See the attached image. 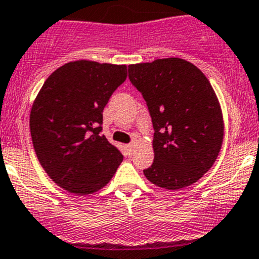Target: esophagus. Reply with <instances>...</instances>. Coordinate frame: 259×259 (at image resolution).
<instances>
[{
	"instance_id": "34e87169",
	"label": "esophagus",
	"mask_w": 259,
	"mask_h": 259,
	"mask_svg": "<svg viewBox=\"0 0 259 259\" xmlns=\"http://www.w3.org/2000/svg\"><path fill=\"white\" fill-rule=\"evenodd\" d=\"M136 146H137L136 142H132V144H128L127 146H125V149H127L128 154H134L135 149H136Z\"/></svg>"
}]
</instances>
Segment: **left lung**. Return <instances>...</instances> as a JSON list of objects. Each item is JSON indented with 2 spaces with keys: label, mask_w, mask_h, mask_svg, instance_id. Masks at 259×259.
Returning <instances> with one entry per match:
<instances>
[{
  "label": "left lung",
  "mask_w": 259,
  "mask_h": 259,
  "mask_svg": "<svg viewBox=\"0 0 259 259\" xmlns=\"http://www.w3.org/2000/svg\"><path fill=\"white\" fill-rule=\"evenodd\" d=\"M154 125V162L144 174L169 191L192 186L215 164L224 141V117L203 72L178 57L128 66Z\"/></svg>",
  "instance_id": "8db88e82"
}]
</instances>
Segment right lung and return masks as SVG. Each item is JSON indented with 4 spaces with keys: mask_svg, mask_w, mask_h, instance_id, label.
I'll list each match as a JSON object with an SVG mask.
<instances>
[{
    "mask_svg": "<svg viewBox=\"0 0 259 259\" xmlns=\"http://www.w3.org/2000/svg\"><path fill=\"white\" fill-rule=\"evenodd\" d=\"M127 77V66L80 60L46 80L30 110L39 162L61 188L88 196L109 183L123 155L102 131L103 110Z\"/></svg>",
    "mask_w": 259,
    "mask_h": 259,
    "instance_id": "obj_1",
    "label": "right lung"
}]
</instances>
